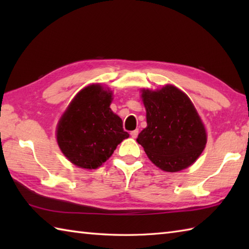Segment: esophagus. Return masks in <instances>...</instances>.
Wrapping results in <instances>:
<instances>
[{
    "label": "esophagus",
    "mask_w": 249,
    "mask_h": 249,
    "mask_svg": "<svg viewBox=\"0 0 249 249\" xmlns=\"http://www.w3.org/2000/svg\"><path fill=\"white\" fill-rule=\"evenodd\" d=\"M138 134H139V130H138V129H135V130L131 131L130 136L133 137V138H137V136H138Z\"/></svg>",
    "instance_id": "1"
}]
</instances>
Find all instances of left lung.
<instances>
[{
  "instance_id": "1",
  "label": "left lung",
  "mask_w": 249,
  "mask_h": 249,
  "mask_svg": "<svg viewBox=\"0 0 249 249\" xmlns=\"http://www.w3.org/2000/svg\"><path fill=\"white\" fill-rule=\"evenodd\" d=\"M147 126L137 142L161 170L178 172L189 167L206 144L200 116L186 94L173 86L158 91L142 89Z\"/></svg>"
}]
</instances>
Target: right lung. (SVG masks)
<instances>
[{
  "label": "right lung",
  "instance_id": "obj_1",
  "mask_svg": "<svg viewBox=\"0 0 249 249\" xmlns=\"http://www.w3.org/2000/svg\"><path fill=\"white\" fill-rule=\"evenodd\" d=\"M111 102L112 92L92 84L76 95L62 115L56 128L57 144L73 165L98 168L129 137L122 119L110 109Z\"/></svg>",
  "mask_w": 249,
  "mask_h": 249
}]
</instances>
